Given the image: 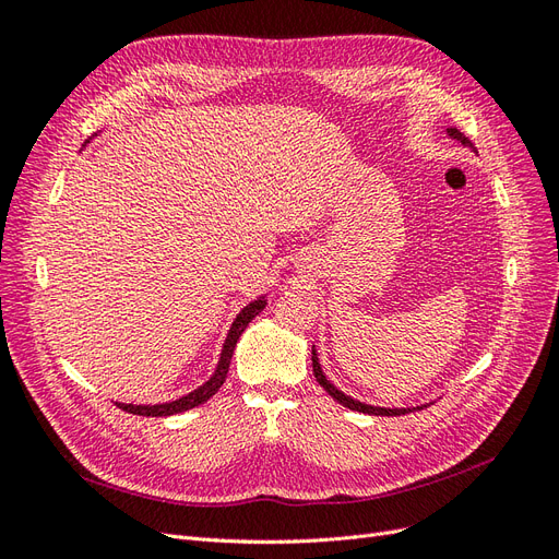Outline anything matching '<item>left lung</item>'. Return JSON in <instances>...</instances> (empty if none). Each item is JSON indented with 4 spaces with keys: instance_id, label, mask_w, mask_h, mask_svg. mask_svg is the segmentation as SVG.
<instances>
[{
    "instance_id": "obj_1",
    "label": "left lung",
    "mask_w": 559,
    "mask_h": 559,
    "mask_svg": "<svg viewBox=\"0 0 559 559\" xmlns=\"http://www.w3.org/2000/svg\"><path fill=\"white\" fill-rule=\"evenodd\" d=\"M445 134L450 140H454V142H460L462 146H466V148H471V151H476V146L471 144V140L468 138H464V134L456 130V128H448L445 130ZM478 154V151H476ZM312 370H314V378H317V382L326 389V392L337 401V403H343L345 408H349V411H357V413H366V415H386V417H394V415H405V413H415V411H421V408H429V405H433V401H429V403H421V405H415V408H382V405H370V403H364V401H357V399H352V396H347L343 389H337L329 378H326V373H324V368H321V364H319V354H317V347L312 345Z\"/></svg>"
}]
</instances>
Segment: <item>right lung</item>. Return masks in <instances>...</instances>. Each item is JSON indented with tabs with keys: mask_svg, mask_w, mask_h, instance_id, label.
Wrapping results in <instances>:
<instances>
[{
	"mask_svg": "<svg viewBox=\"0 0 559 559\" xmlns=\"http://www.w3.org/2000/svg\"><path fill=\"white\" fill-rule=\"evenodd\" d=\"M93 138H97V134H93ZM86 144H91V140ZM86 144H83V146H86ZM265 306H267V294H261L259 298H253L251 302H247V306L238 312V317L233 319V324L226 333L222 354H218V364H216L214 373L207 382H202L200 386L193 389V392L183 394L175 401H163V403H121V401H116L118 408H123L126 413H132V415H144V417H167V415L191 411V408H195V405L212 399L218 392V386L226 382L233 352H235V345H238V341H240L242 331L249 326V321L257 317Z\"/></svg>",
	"mask_w": 559,
	"mask_h": 559,
	"instance_id": "add662e5",
	"label": "right lung"
}]
</instances>
